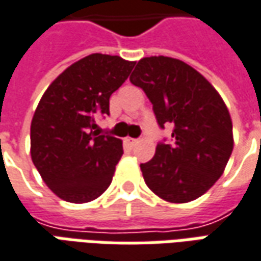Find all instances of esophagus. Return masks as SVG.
<instances>
[{
    "instance_id": "1",
    "label": "esophagus",
    "mask_w": 261,
    "mask_h": 261,
    "mask_svg": "<svg viewBox=\"0 0 261 261\" xmlns=\"http://www.w3.org/2000/svg\"><path fill=\"white\" fill-rule=\"evenodd\" d=\"M127 143L130 144V145H136L138 143V140L137 138H127Z\"/></svg>"
}]
</instances>
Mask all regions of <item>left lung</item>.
Masks as SVG:
<instances>
[{
	"instance_id": "obj_1",
	"label": "left lung",
	"mask_w": 261,
	"mask_h": 261,
	"mask_svg": "<svg viewBox=\"0 0 261 261\" xmlns=\"http://www.w3.org/2000/svg\"><path fill=\"white\" fill-rule=\"evenodd\" d=\"M143 89L161 128L172 124V144L160 143L141 164L147 187L171 203L195 200L213 187L233 151L232 118L218 90L185 62L149 56L130 76Z\"/></svg>"
}]
</instances>
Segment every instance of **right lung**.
<instances>
[{
	"label": "right lung",
	"mask_w": 261,
	"mask_h": 261,
	"mask_svg": "<svg viewBox=\"0 0 261 261\" xmlns=\"http://www.w3.org/2000/svg\"><path fill=\"white\" fill-rule=\"evenodd\" d=\"M136 62L92 54L49 85L31 123V156L43 182L61 199L86 203L110 187L123 141L96 130L109 100Z\"/></svg>",
	"instance_id": "1"
}]
</instances>
